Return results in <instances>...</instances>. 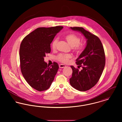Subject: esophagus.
<instances>
[{
  "label": "esophagus",
  "instance_id": "obj_1",
  "mask_svg": "<svg viewBox=\"0 0 122 122\" xmlns=\"http://www.w3.org/2000/svg\"><path fill=\"white\" fill-rule=\"evenodd\" d=\"M66 67V66L65 65H64V64H60L59 65V68H65Z\"/></svg>",
  "mask_w": 122,
  "mask_h": 122
}]
</instances>
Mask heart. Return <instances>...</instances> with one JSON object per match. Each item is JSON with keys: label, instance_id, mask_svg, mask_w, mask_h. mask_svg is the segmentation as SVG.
I'll list each match as a JSON object with an SVG mask.
<instances>
[{"label": "heart", "instance_id": "b5f03b06", "mask_svg": "<svg viewBox=\"0 0 122 122\" xmlns=\"http://www.w3.org/2000/svg\"><path fill=\"white\" fill-rule=\"evenodd\" d=\"M65 39L70 46L72 47L73 51L76 53L82 52L85 48V44L83 43H80V37L75 34L72 33L67 35L65 36ZM59 42L58 38H55L52 43V48L53 50H56ZM72 56L70 54H60L57 57V60L64 63H67L70 61V59Z\"/></svg>", "mask_w": 122, "mask_h": 122}]
</instances>
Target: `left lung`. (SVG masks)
I'll return each mask as SVG.
<instances>
[{
	"mask_svg": "<svg viewBox=\"0 0 122 122\" xmlns=\"http://www.w3.org/2000/svg\"><path fill=\"white\" fill-rule=\"evenodd\" d=\"M70 29L80 32L87 39L85 49L76 60V64L82 66L83 69L79 71L71 66L72 75L70 79V84L72 87L85 92L93 87L102 76L105 65L104 50L97 36L82 27H70Z\"/></svg>",
	"mask_w": 122,
	"mask_h": 122,
	"instance_id": "1",
	"label": "left lung"
}]
</instances>
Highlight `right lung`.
I'll list each match as a JSON object with an SVG mask.
<instances>
[{
	"mask_svg": "<svg viewBox=\"0 0 122 122\" xmlns=\"http://www.w3.org/2000/svg\"><path fill=\"white\" fill-rule=\"evenodd\" d=\"M62 26L38 28L26 36L20 47L21 73L29 85L38 91L50 87L59 69L54 62L49 67L44 61L46 53L51 52L50 44Z\"/></svg>",
	"mask_w": 122,
	"mask_h": 122,
	"instance_id": "obj_1",
	"label": "right lung"
}]
</instances>
